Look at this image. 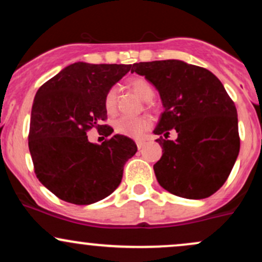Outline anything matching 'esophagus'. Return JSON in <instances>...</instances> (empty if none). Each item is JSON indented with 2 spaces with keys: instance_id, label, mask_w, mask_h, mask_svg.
Listing matches in <instances>:
<instances>
[{
  "instance_id": "34e87169",
  "label": "esophagus",
  "mask_w": 262,
  "mask_h": 262,
  "mask_svg": "<svg viewBox=\"0 0 262 262\" xmlns=\"http://www.w3.org/2000/svg\"><path fill=\"white\" fill-rule=\"evenodd\" d=\"M135 143H137L138 149H141L144 146V144H145V141L141 140V139H138V140H135Z\"/></svg>"
}]
</instances>
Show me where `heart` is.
<instances>
[{"instance_id": "obj_1", "label": "heart", "mask_w": 262, "mask_h": 262, "mask_svg": "<svg viewBox=\"0 0 262 262\" xmlns=\"http://www.w3.org/2000/svg\"><path fill=\"white\" fill-rule=\"evenodd\" d=\"M129 86L143 101L149 102L154 98V87L148 80L143 77H134L129 81ZM117 97H118V87L112 86L104 96V110L108 114H113L117 110ZM151 121L148 116L139 117H121L114 122V132L119 135L128 138H139L145 130H148Z\"/></svg>"}]
</instances>
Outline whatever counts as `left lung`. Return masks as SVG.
Segmentation results:
<instances>
[{"mask_svg": "<svg viewBox=\"0 0 262 262\" xmlns=\"http://www.w3.org/2000/svg\"><path fill=\"white\" fill-rule=\"evenodd\" d=\"M132 73L156 87L165 111L154 133L162 148L154 165L162 188L175 196L202 200L227 181L239 154L235 104L215 75L181 60L133 64ZM171 130L176 141L167 139Z\"/></svg>", "mask_w": 262, "mask_h": 262, "instance_id": "left-lung-1", "label": "left lung"}]
</instances>
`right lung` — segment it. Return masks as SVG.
<instances>
[{
  "label": "right lung",
  "instance_id": "1",
  "mask_svg": "<svg viewBox=\"0 0 262 262\" xmlns=\"http://www.w3.org/2000/svg\"><path fill=\"white\" fill-rule=\"evenodd\" d=\"M132 65L75 62L39 87L32 107L28 145L38 180L65 202L91 204L119 186L125 162L137 152L130 138L116 134L90 143L92 128L104 137L113 129L104 96Z\"/></svg>",
  "mask_w": 262,
  "mask_h": 262
}]
</instances>
